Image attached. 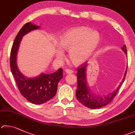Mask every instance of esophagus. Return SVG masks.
Returning <instances> with one entry per match:
<instances>
[{"label": "esophagus", "instance_id": "34e87169", "mask_svg": "<svg viewBox=\"0 0 135 135\" xmlns=\"http://www.w3.org/2000/svg\"><path fill=\"white\" fill-rule=\"evenodd\" d=\"M65 71L66 73H67V74H71V73H73V72H74V71L67 68V69H65Z\"/></svg>", "mask_w": 135, "mask_h": 135}]
</instances>
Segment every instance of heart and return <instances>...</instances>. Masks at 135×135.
<instances>
[{
  "label": "heart",
  "mask_w": 135,
  "mask_h": 135,
  "mask_svg": "<svg viewBox=\"0 0 135 135\" xmlns=\"http://www.w3.org/2000/svg\"><path fill=\"white\" fill-rule=\"evenodd\" d=\"M100 36L98 32L87 27L81 26L71 29L63 34L59 45L63 50L69 51L71 61L76 65L86 61L99 44ZM56 55L59 59L64 56L63 51L58 49Z\"/></svg>",
  "instance_id": "obj_1"
}]
</instances>
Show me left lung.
I'll return each mask as SVG.
<instances>
[{
	"label": "left lung",
	"mask_w": 135,
	"mask_h": 135,
	"mask_svg": "<svg viewBox=\"0 0 135 135\" xmlns=\"http://www.w3.org/2000/svg\"><path fill=\"white\" fill-rule=\"evenodd\" d=\"M124 52L127 54V49L126 45H124L122 48ZM87 64L84 62L82 65H80L79 67L77 68V89L76 91V97L78 101L89 109H95L106 106L107 104L112 101L116 96L117 91L120 87L123 84L124 78L126 77L127 70L124 75L123 80L119 85V87L115 91L107 96H98L94 95L90 91L87 86L86 77H85V71Z\"/></svg>",
	"instance_id": "obj_1"
}]
</instances>
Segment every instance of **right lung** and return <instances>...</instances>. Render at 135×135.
<instances>
[{"instance_id":"obj_1","label":"right lung","mask_w":135,"mask_h":135,"mask_svg":"<svg viewBox=\"0 0 135 135\" xmlns=\"http://www.w3.org/2000/svg\"><path fill=\"white\" fill-rule=\"evenodd\" d=\"M39 26L32 23L25 24L17 34L11 51L10 65L12 74L22 95L31 103L41 104L55 96L57 85L63 77L62 68L52 74H41L35 78H26L19 71L16 65V55L22 36L29 32L38 29Z\"/></svg>"}]
</instances>
